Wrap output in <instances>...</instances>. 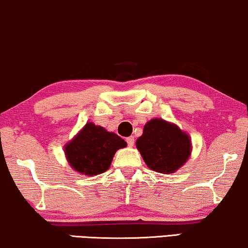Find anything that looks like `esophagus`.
Segmentation results:
<instances>
[{
    "label": "esophagus",
    "instance_id": "34e87169",
    "mask_svg": "<svg viewBox=\"0 0 248 248\" xmlns=\"http://www.w3.org/2000/svg\"><path fill=\"white\" fill-rule=\"evenodd\" d=\"M125 141H127V144H128L129 147H132V146H134V144H135L134 136H130V137H128L127 139H125Z\"/></svg>",
    "mask_w": 248,
    "mask_h": 248
}]
</instances>
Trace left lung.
<instances>
[{
	"label": "left lung",
	"mask_w": 248,
	"mask_h": 248,
	"mask_svg": "<svg viewBox=\"0 0 248 248\" xmlns=\"http://www.w3.org/2000/svg\"><path fill=\"white\" fill-rule=\"evenodd\" d=\"M136 147L149 169L170 174L190 157L191 139L176 124L163 119H152L145 124Z\"/></svg>",
	"instance_id": "left-lung-1"
}]
</instances>
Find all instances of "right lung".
<instances>
[{"mask_svg": "<svg viewBox=\"0 0 248 248\" xmlns=\"http://www.w3.org/2000/svg\"><path fill=\"white\" fill-rule=\"evenodd\" d=\"M125 145L124 139L114 132L88 123L65 145L64 152L72 169L84 175L93 176L109 170L116 152Z\"/></svg>", "mask_w": 248, "mask_h": 248, "instance_id": "1", "label": "right lung"}]
</instances>
